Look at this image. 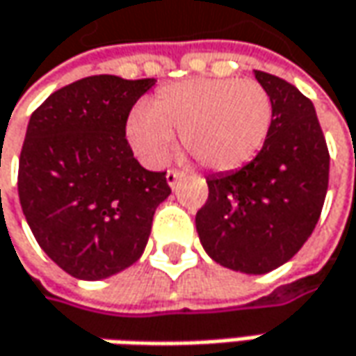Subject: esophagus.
Returning <instances> with one entry per match:
<instances>
[{
  "label": "esophagus",
  "mask_w": 356,
  "mask_h": 356,
  "mask_svg": "<svg viewBox=\"0 0 356 356\" xmlns=\"http://www.w3.org/2000/svg\"><path fill=\"white\" fill-rule=\"evenodd\" d=\"M180 180H184V172L168 170V174H166V182H168V186H170L172 190L178 186V182H180Z\"/></svg>",
  "instance_id": "34e87169"
}]
</instances>
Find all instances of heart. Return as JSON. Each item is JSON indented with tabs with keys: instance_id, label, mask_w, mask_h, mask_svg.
Segmentation results:
<instances>
[{
	"instance_id": "obj_1",
	"label": "heart",
	"mask_w": 356,
	"mask_h": 356,
	"mask_svg": "<svg viewBox=\"0 0 356 356\" xmlns=\"http://www.w3.org/2000/svg\"><path fill=\"white\" fill-rule=\"evenodd\" d=\"M273 117L267 90L252 79H190L160 89L129 120L127 136L144 162L160 166L182 136L186 154L208 170H234L266 143Z\"/></svg>"
}]
</instances>
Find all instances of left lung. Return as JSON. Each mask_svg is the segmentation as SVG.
Instances as JSON below:
<instances>
[{
  "label": "left lung",
  "mask_w": 356,
  "mask_h": 356,
  "mask_svg": "<svg viewBox=\"0 0 356 356\" xmlns=\"http://www.w3.org/2000/svg\"><path fill=\"white\" fill-rule=\"evenodd\" d=\"M273 117L259 154L213 174L196 229L216 264L261 275L287 264L319 222L329 186V150L315 106L280 76L253 71Z\"/></svg>",
  "instance_id": "left-lung-1"
}]
</instances>
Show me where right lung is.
<instances>
[{"mask_svg":"<svg viewBox=\"0 0 356 356\" xmlns=\"http://www.w3.org/2000/svg\"><path fill=\"white\" fill-rule=\"evenodd\" d=\"M156 79L92 75L35 111L21 148V210L37 243L76 280L99 281L143 255L166 172L138 164L127 140L130 108Z\"/></svg>","mask_w":356,"mask_h":356,"instance_id":"right-lung-1","label":"right lung"}]
</instances>
